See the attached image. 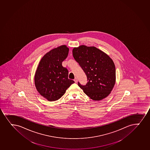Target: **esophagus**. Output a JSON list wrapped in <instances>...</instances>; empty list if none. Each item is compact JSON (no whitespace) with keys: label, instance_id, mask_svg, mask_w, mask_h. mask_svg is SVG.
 I'll return each instance as SVG.
<instances>
[{"label":"esophagus","instance_id":"34e87169","mask_svg":"<svg viewBox=\"0 0 150 150\" xmlns=\"http://www.w3.org/2000/svg\"><path fill=\"white\" fill-rule=\"evenodd\" d=\"M74 81H75V83H77L78 82V80L77 79V78H75V79H74Z\"/></svg>","mask_w":150,"mask_h":150}]
</instances>
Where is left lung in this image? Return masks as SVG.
<instances>
[{"label":"left lung","instance_id":"left-lung-1","mask_svg":"<svg viewBox=\"0 0 150 150\" xmlns=\"http://www.w3.org/2000/svg\"><path fill=\"white\" fill-rule=\"evenodd\" d=\"M73 56L86 75L88 82L78 85L90 98L99 101L109 95L116 81L115 64L108 55L95 47L74 48Z\"/></svg>","mask_w":150,"mask_h":150}]
</instances>
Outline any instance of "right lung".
I'll use <instances>...</instances> for the list:
<instances>
[{
	"mask_svg": "<svg viewBox=\"0 0 150 150\" xmlns=\"http://www.w3.org/2000/svg\"><path fill=\"white\" fill-rule=\"evenodd\" d=\"M69 50L66 45L52 50L42 57L35 71V88L49 101L58 100L74 83L73 80L68 79V71L62 65Z\"/></svg>",
	"mask_w": 150,
	"mask_h": 150,
	"instance_id": "1",
	"label": "right lung"
}]
</instances>
